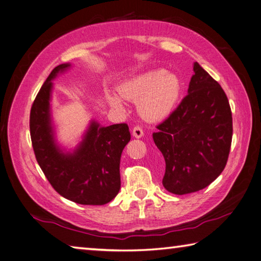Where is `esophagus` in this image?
I'll return each mask as SVG.
<instances>
[{"label": "esophagus", "instance_id": "34e87169", "mask_svg": "<svg viewBox=\"0 0 261 261\" xmlns=\"http://www.w3.org/2000/svg\"><path fill=\"white\" fill-rule=\"evenodd\" d=\"M132 136L136 137V138H141L144 136V130L140 125H135L134 129H132Z\"/></svg>", "mask_w": 261, "mask_h": 261}]
</instances>
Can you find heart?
I'll return each instance as SVG.
<instances>
[{
  "label": "heart",
  "instance_id": "b5f03b06",
  "mask_svg": "<svg viewBox=\"0 0 261 261\" xmlns=\"http://www.w3.org/2000/svg\"><path fill=\"white\" fill-rule=\"evenodd\" d=\"M180 91L181 83L178 76L162 69L138 75L117 88L122 98L137 100V110L147 121H160L167 117L176 106ZM120 97L117 94H107L110 105L117 111L124 110V102Z\"/></svg>",
  "mask_w": 261,
  "mask_h": 261
}]
</instances>
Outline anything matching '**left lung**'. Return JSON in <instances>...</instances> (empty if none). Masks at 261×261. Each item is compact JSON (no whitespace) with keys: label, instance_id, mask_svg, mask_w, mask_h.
<instances>
[{"label":"left lung","instance_id":"1","mask_svg":"<svg viewBox=\"0 0 261 261\" xmlns=\"http://www.w3.org/2000/svg\"><path fill=\"white\" fill-rule=\"evenodd\" d=\"M188 94L153 134L165 161L164 188L177 195L215 181L228 160L233 117L224 90L197 63Z\"/></svg>","mask_w":261,"mask_h":261}]
</instances>
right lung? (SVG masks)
Returning a JSON list of instances; mask_svg holds the SVG:
<instances>
[{"label":"right lung","mask_w":261,"mask_h":261,"mask_svg":"<svg viewBox=\"0 0 261 261\" xmlns=\"http://www.w3.org/2000/svg\"><path fill=\"white\" fill-rule=\"evenodd\" d=\"M69 64L57 66L33 102L30 130L37 163L55 191L61 196L84 205H103L121 188L122 150L131 139L125 123L99 126L92 122L81 145L73 154L56 146L50 120V92L54 80Z\"/></svg>","instance_id":"obj_1"}]
</instances>
